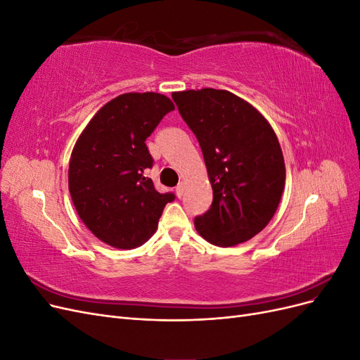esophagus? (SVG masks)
I'll use <instances>...</instances> for the list:
<instances>
[{
    "mask_svg": "<svg viewBox=\"0 0 360 360\" xmlns=\"http://www.w3.org/2000/svg\"><path fill=\"white\" fill-rule=\"evenodd\" d=\"M183 192H184V183H179L177 188H176V193H177L179 198L183 197Z\"/></svg>",
    "mask_w": 360,
    "mask_h": 360,
    "instance_id": "esophagus-1",
    "label": "esophagus"
}]
</instances>
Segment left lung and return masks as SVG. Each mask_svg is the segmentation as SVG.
Instances as JSON below:
<instances>
[{"mask_svg":"<svg viewBox=\"0 0 360 360\" xmlns=\"http://www.w3.org/2000/svg\"><path fill=\"white\" fill-rule=\"evenodd\" d=\"M197 136L213 188V202L195 217L207 242L234 246L274 217L285 186V163L267 120L240 97L214 89L172 94Z\"/></svg>","mask_w":360,"mask_h":360,"instance_id":"obj_1","label":"left lung"}]
</instances>
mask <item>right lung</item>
I'll return each mask as SVG.
<instances>
[{
  "label": "right lung",
  "mask_w": 360,
  "mask_h": 360,
  "mask_svg": "<svg viewBox=\"0 0 360 360\" xmlns=\"http://www.w3.org/2000/svg\"><path fill=\"white\" fill-rule=\"evenodd\" d=\"M174 103L159 93H126L102 106L72 151L69 191L82 222L106 245L134 249L156 231L172 192L155 189L146 139Z\"/></svg>",
  "instance_id": "right-lung-1"
}]
</instances>
